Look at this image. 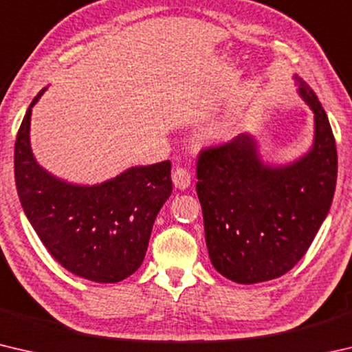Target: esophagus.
<instances>
[{"label":"esophagus","mask_w":352,"mask_h":352,"mask_svg":"<svg viewBox=\"0 0 352 352\" xmlns=\"http://www.w3.org/2000/svg\"><path fill=\"white\" fill-rule=\"evenodd\" d=\"M172 182L178 189H188L190 186V172L186 168H177L172 172Z\"/></svg>","instance_id":"esophagus-1"}]
</instances>
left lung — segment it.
Returning a JSON list of instances; mask_svg holds the SVG:
<instances>
[{
  "label": "left lung",
  "instance_id": "1",
  "mask_svg": "<svg viewBox=\"0 0 352 352\" xmlns=\"http://www.w3.org/2000/svg\"><path fill=\"white\" fill-rule=\"evenodd\" d=\"M298 91L315 118L311 152L294 164H262L256 141L237 135L201 148L197 195L206 247L220 275L239 284L283 276L311 247L337 183V147L326 111L300 76Z\"/></svg>",
  "mask_w": 352,
  "mask_h": 352
}]
</instances>
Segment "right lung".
Wrapping results in <instances>:
<instances>
[{
    "label": "right lung",
    "instance_id": "obj_1",
    "mask_svg": "<svg viewBox=\"0 0 352 352\" xmlns=\"http://www.w3.org/2000/svg\"><path fill=\"white\" fill-rule=\"evenodd\" d=\"M29 105L15 141V183L35 233L58 264L94 283H118L140 269L158 211L172 192L170 162L136 166L96 186L58 180L35 162Z\"/></svg>",
    "mask_w": 352,
    "mask_h": 352
}]
</instances>
